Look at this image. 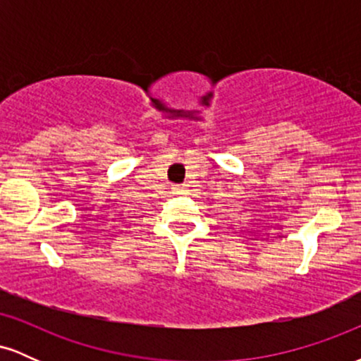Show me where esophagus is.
Returning <instances> with one entry per match:
<instances>
[{
  "mask_svg": "<svg viewBox=\"0 0 361 361\" xmlns=\"http://www.w3.org/2000/svg\"><path fill=\"white\" fill-rule=\"evenodd\" d=\"M173 193H175V195H185L186 193V186L185 185L173 186Z\"/></svg>",
  "mask_w": 361,
  "mask_h": 361,
  "instance_id": "1",
  "label": "esophagus"
}]
</instances>
